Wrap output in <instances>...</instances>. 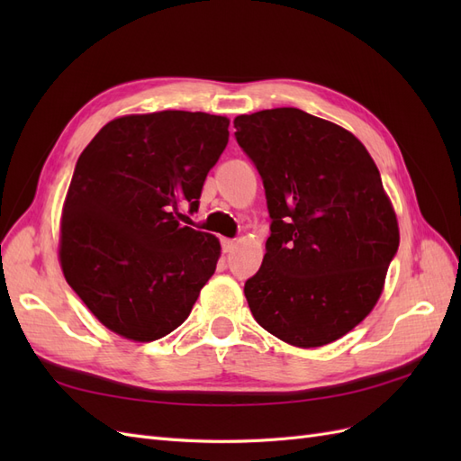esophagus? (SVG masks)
<instances>
[{
	"label": "esophagus",
	"mask_w": 461,
	"mask_h": 461,
	"mask_svg": "<svg viewBox=\"0 0 461 461\" xmlns=\"http://www.w3.org/2000/svg\"><path fill=\"white\" fill-rule=\"evenodd\" d=\"M234 249H236V240H230V239L222 240V252H225V254H232Z\"/></svg>",
	"instance_id": "34e87169"
}]
</instances>
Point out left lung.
<instances>
[{"label": "left lung", "instance_id": "left-lung-1", "mask_svg": "<svg viewBox=\"0 0 461 461\" xmlns=\"http://www.w3.org/2000/svg\"><path fill=\"white\" fill-rule=\"evenodd\" d=\"M263 178L271 236L244 294L258 323L296 348L342 339L379 302L400 229L357 138L296 107L234 119Z\"/></svg>", "mask_w": 461, "mask_h": 461}]
</instances>
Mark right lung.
I'll return each instance as SVG.
<instances>
[{
	"label": "right lung",
	"instance_id": "1",
	"mask_svg": "<svg viewBox=\"0 0 461 461\" xmlns=\"http://www.w3.org/2000/svg\"><path fill=\"white\" fill-rule=\"evenodd\" d=\"M229 119L156 111L109 121L80 153L63 202L59 263L104 327L151 342L180 327L215 273L219 239L183 227L229 142Z\"/></svg>",
	"mask_w": 461,
	"mask_h": 461
}]
</instances>
